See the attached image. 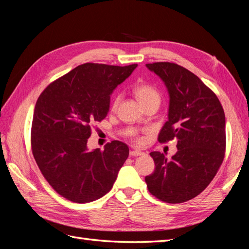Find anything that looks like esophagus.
<instances>
[{"label":"esophagus","instance_id":"esophagus-1","mask_svg":"<svg viewBox=\"0 0 249 249\" xmlns=\"http://www.w3.org/2000/svg\"><path fill=\"white\" fill-rule=\"evenodd\" d=\"M141 155H144V153L141 152V150H138V149H133L130 152V156H132V157H138Z\"/></svg>","mask_w":249,"mask_h":249}]
</instances>
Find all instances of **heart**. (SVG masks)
<instances>
[{
  "label": "heart",
  "mask_w": 249,
  "mask_h": 249,
  "mask_svg": "<svg viewBox=\"0 0 249 249\" xmlns=\"http://www.w3.org/2000/svg\"><path fill=\"white\" fill-rule=\"evenodd\" d=\"M133 92L135 94V96L137 97V100L139 101V103L141 104V106H145V105L153 103V102H159L161 100V95L160 92L158 91V89L156 87H154L153 85L148 84V83H138L134 86L133 88ZM120 102V95L117 94L114 96V99L112 101L111 104V109L112 110H116L118 104ZM134 135V138L138 143H142L143 142V138L138 137L135 135V133H132Z\"/></svg>",
  "instance_id": "obj_1"
}]
</instances>
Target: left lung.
I'll use <instances>...</instances> for the list:
<instances>
[{
  "instance_id": "8db88e82",
  "label": "left lung",
  "mask_w": 249,
  "mask_h": 249,
  "mask_svg": "<svg viewBox=\"0 0 249 249\" xmlns=\"http://www.w3.org/2000/svg\"><path fill=\"white\" fill-rule=\"evenodd\" d=\"M146 66L163 80L170 96L168 120L158 140H177L178 152L171 160L159 152L150 153L156 168L145 183L158 199L185 202L206 189L223 162L224 111L213 90L185 67L172 62Z\"/></svg>"
}]
</instances>
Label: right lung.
Segmentation results:
<instances>
[{
    "label": "right lung",
    "instance_id": "add662e5",
    "mask_svg": "<svg viewBox=\"0 0 249 249\" xmlns=\"http://www.w3.org/2000/svg\"><path fill=\"white\" fill-rule=\"evenodd\" d=\"M137 64L84 63L47 86L36 102L31 149L43 178L59 195L77 203L101 198L113 187L129 157L114 140L104 150L87 149L94 122L107 116L110 94Z\"/></svg>",
    "mask_w": 249,
    "mask_h": 249
}]
</instances>
